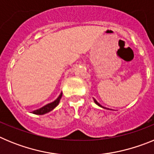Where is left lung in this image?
<instances>
[{"label":"left lung","instance_id":"1","mask_svg":"<svg viewBox=\"0 0 154 154\" xmlns=\"http://www.w3.org/2000/svg\"><path fill=\"white\" fill-rule=\"evenodd\" d=\"M94 102H95V103H96V104H97V105H98V106H99L102 107V108H104V107H103V106H102L101 105L99 104V103H98V102H97V101H96V99H94ZM105 109H106V108H105Z\"/></svg>","mask_w":154,"mask_h":154}]
</instances>
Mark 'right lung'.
<instances>
[{
  "label": "right lung",
  "instance_id": "1",
  "mask_svg": "<svg viewBox=\"0 0 154 154\" xmlns=\"http://www.w3.org/2000/svg\"><path fill=\"white\" fill-rule=\"evenodd\" d=\"M62 92L60 94V95H59V96H58V97L55 99V101L52 102V103H48V104L45 105V106L42 107V108L38 109L35 110V111H33L32 112H33L34 114H37V115H43V114H45V113H47V112H49L50 111H51L52 109H55V107L58 106V103H59V102H60V99H61V98H62Z\"/></svg>",
  "mask_w": 154,
  "mask_h": 154
}]
</instances>
